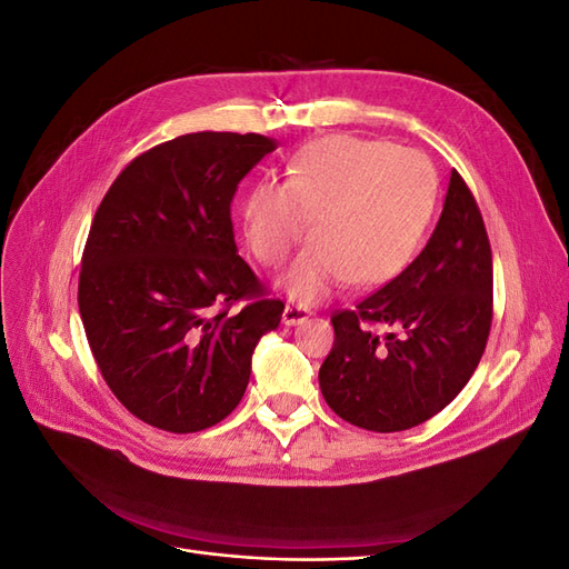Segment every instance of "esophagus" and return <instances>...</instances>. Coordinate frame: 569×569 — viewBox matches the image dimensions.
Segmentation results:
<instances>
[{
    "label": "esophagus",
    "instance_id": "1",
    "mask_svg": "<svg viewBox=\"0 0 569 569\" xmlns=\"http://www.w3.org/2000/svg\"><path fill=\"white\" fill-rule=\"evenodd\" d=\"M308 316H311V311H308L306 306H297V303H287L284 313H282V322L287 327H295V325H301L303 320H308Z\"/></svg>",
    "mask_w": 569,
    "mask_h": 569
}]
</instances>
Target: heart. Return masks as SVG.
<instances>
[{"instance_id":"1","label":"heart","mask_w":569,"mask_h":569,"mask_svg":"<svg viewBox=\"0 0 569 569\" xmlns=\"http://www.w3.org/2000/svg\"><path fill=\"white\" fill-rule=\"evenodd\" d=\"M439 199L425 153L385 140L332 134L297 151L284 182H256L242 201V232L268 268L316 242L280 280L291 299L316 303L351 280L385 284L420 251Z\"/></svg>"}]
</instances>
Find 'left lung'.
I'll return each mask as SVG.
<instances>
[{"mask_svg":"<svg viewBox=\"0 0 569 569\" xmlns=\"http://www.w3.org/2000/svg\"><path fill=\"white\" fill-rule=\"evenodd\" d=\"M491 295L485 220L453 170L441 218L416 261L356 311L332 316L335 343L318 375L327 406L370 432H401L437 416L485 353ZM370 323L392 332L380 338Z\"/></svg>","mask_w":569,"mask_h":569,"instance_id":"1","label":"left lung"}]
</instances>
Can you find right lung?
Returning <instances> with one entry per match:
<instances>
[{
  "mask_svg": "<svg viewBox=\"0 0 569 569\" xmlns=\"http://www.w3.org/2000/svg\"><path fill=\"white\" fill-rule=\"evenodd\" d=\"M272 137L192 132L137 157L94 213L80 318L109 389L166 432L213 427L242 401L258 339L284 303L237 253L230 206ZM237 300L248 306L229 308Z\"/></svg>",
  "mask_w": 569,
  "mask_h": 569,
  "instance_id": "add662e5",
  "label": "right lung"
}]
</instances>
